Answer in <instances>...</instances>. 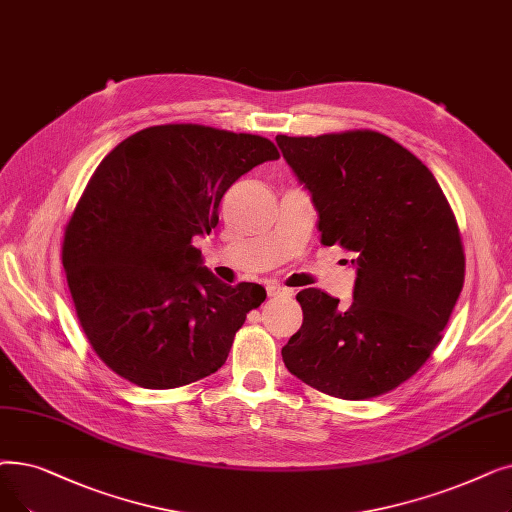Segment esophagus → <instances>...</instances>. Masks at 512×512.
I'll return each instance as SVG.
<instances>
[{
    "mask_svg": "<svg viewBox=\"0 0 512 512\" xmlns=\"http://www.w3.org/2000/svg\"><path fill=\"white\" fill-rule=\"evenodd\" d=\"M265 288H268V295L270 297H278V295H284V293H293V291H286V288H282L276 282H268V284H265Z\"/></svg>",
    "mask_w": 512,
    "mask_h": 512,
    "instance_id": "34e87169",
    "label": "esophagus"
}]
</instances>
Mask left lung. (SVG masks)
Here are the masks:
<instances>
[{
	"label": "left lung",
	"mask_w": 512,
	"mask_h": 512,
	"mask_svg": "<svg viewBox=\"0 0 512 512\" xmlns=\"http://www.w3.org/2000/svg\"><path fill=\"white\" fill-rule=\"evenodd\" d=\"M309 190L322 244L355 259L353 301L297 295L303 324L282 347L288 372L341 399L383 395L425 364L464 284L456 217L433 173L379 131L276 136Z\"/></svg>",
	"instance_id": "left-lung-1"
}]
</instances>
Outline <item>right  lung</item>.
<instances>
[{"label":"right lung","instance_id":"right-lung-1","mask_svg":"<svg viewBox=\"0 0 512 512\" xmlns=\"http://www.w3.org/2000/svg\"><path fill=\"white\" fill-rule=\"evenodd\" d=\"M276 146L205 125H154L110 150L66 224L62 265L100 360L146 389L201 381L226 364L236 330L265 301L253 282L215 278L192 238L221 196Z\"/></svg>","mask_w":512,"mask_h":512}]
</instances>
